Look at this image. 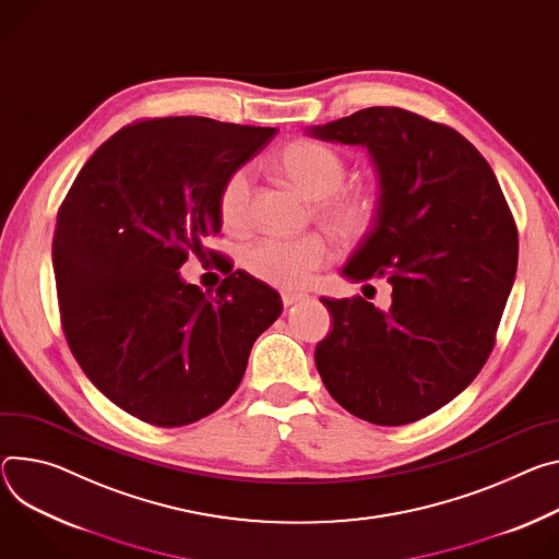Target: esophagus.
<instances>
[{"label":"esophagus","mask_w":559,"mask_h":559,"mask_svg":"<svg viewBox=\"0 0 559 559\" xmlns=\"http://www.w3.org/2000/svg\"><path fill=\"white\" fill-rule=\"evenodd\" d=\"M310 294H306V292H281V298H283V306L285 308H289V306H294V302H298V300H302V298H308Z\"/></svg>","instance_id":"34e87169"}]
</instances>
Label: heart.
Here are the masks:
<instances>
[{
  "label": "heart",
  "instance_id": "1",
  "mask_svg": "<svg viewBox=\"0 0 559 559\" xmlns=\"http://www.w3.org/2000/svg\"><path fill=\"white\" fill-rule=\"evenodd\" d=\"M278 171L312 200H321L323 221L343 236H357L366 229L368 205L359 193L338 191L345 182V163L334 148L298 140L276 156ZM249 169L240 167L227 176L218 195V212L227 227L238 229L249 218ZM334 259V245L321 234L300 238H259L242 251V267L263 283L276 287H300L312 274Z\"/></svg>",
  "mask_w": 559,
  "mask_h": 559
}]
</instances>
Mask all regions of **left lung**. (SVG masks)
I'll return each instance as SVG.
<instances>
[{
  "label": "left lung",
  "instance_id": "8db88e82",
  "mask_svg": "<svg viewBox=\"0 0 559 559\" xmlns=\"http://www.w3.org/2000/svg\"><path fill=\"white\" fill-rule=\"evenodd\" d=\"M306 131L368 151L377 214L341 276L392 285L388 310L361 296L321 298L334 325L317 345V370L359 419L417 421L488 359L518 272L513 214L479 151L413 111L370 107Z\"/></svg>",
  "mask_w": 559,
  "mask_h": 559
}]
</instances>
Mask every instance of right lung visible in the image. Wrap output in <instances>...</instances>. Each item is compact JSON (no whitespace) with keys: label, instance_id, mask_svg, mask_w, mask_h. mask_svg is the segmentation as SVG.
I'll list each match as a JSON object with an SVG mask.
<instances>
[{"label":"right lung","instance_id":"1","mask_svg":"<svg viewBox=\"0 0 559 559\" xmlns=\"http://www.w3.org/2000/svg\"><path fill=\"white\" fill-rule=\"evenodd\" d=\"M272 127L200 116L144 120L111 135L78 174L53 236L62 328L91 383L163 428L212 415L236 392L253 341L283 312L276 289L238 270L216 294L182 281L218 234L227 176Z\"/></svg>","mask_w":559,"mask_h":559}]
</instances>
